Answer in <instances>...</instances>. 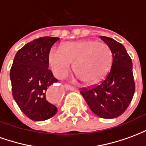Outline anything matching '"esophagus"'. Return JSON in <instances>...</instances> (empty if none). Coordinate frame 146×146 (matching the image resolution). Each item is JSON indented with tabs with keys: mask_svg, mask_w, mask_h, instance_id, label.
<instances>
[{
	"mask_svg": "<svg viewBox=\"0 0 146 146\" xmlns=\"http://www.w3.org/2000/svg\"><path fill=\"white\" fill-rule=\"evenodd\" d=\"M65 88L67 89V90H70V91H76V88H74L73 86L70 85V84H65Z\"/></svg>",
	"mask_w": 146,
	"mask_h": 146,
	"instance_id": "1",
	"label": "esophagus"
}]
</instances>
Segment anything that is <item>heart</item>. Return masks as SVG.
Here are the masks:
<instances>
[{
	"instance_id": "1",
	"label": "heart",
	"mask_w": 146,
	"mask_h": 146,
	"mask_svg": "<svg viewBox=\"0 0 146 146\" xmlns=\"http://www.w3.org/2000/svg\"><path fill=\"white\" fill-rule=\"evenodd\" d=\"M112 62L109 46L92 40L67 42L60 48H53L48 63L57 78L66 76L73 64V71L86 84H94L104 76Z\"/></svg>"
}]
</instances>
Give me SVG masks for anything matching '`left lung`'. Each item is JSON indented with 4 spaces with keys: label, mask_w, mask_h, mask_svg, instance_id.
Here are the masks:
<instances>
[{
    "label": "left lung",
    "mask_w": 146,
    "mask_h": 146,
    "mask_svg": "<svg viewBox=\"0 0 146 146\" xmlns=\"http://www.w3.org/2000/svg\"><path fill=\"white\" fill-rule=\"evenodd\" d=\"M101 39L110 47L113 55L111 69L98 84L80 90L93 113L105 119H113L124 113L135 91L132 61L123 45L107 36Z\"/></svg>",
    "instance_id": "8db88e82"
}]
</instances>
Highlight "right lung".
<instances>
[{
	"instance_id": "add662e5",
	"label": "right lung",
	"mask_w": 146,
	"mask_h": 146,
	"mask_svg": "<svg viewBox=\"0 0 146 146\" xmlns=\"http://www.w3.org/2000/svg\"><path fill=\"white\" fill-rule=\"evenodd\" d=\"M58 37L43 36L19 50L10 70L11 91L21 111L34 121H43L57 113L49 101L48 88L57 82L48 70V54Z\"/></svg>"
}]
</instances>
